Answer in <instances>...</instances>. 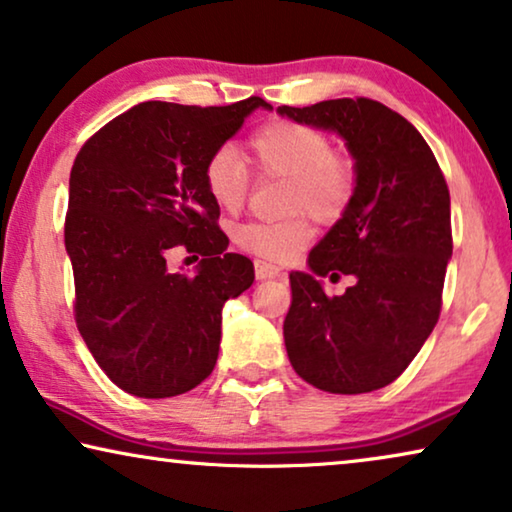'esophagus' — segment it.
Here are the masks:
<instances>
[{"label":"esophagus","mask_w":512,"mask_h":512,"mask_svg":"<svg viewBox=\"0 0 512 512\" xmlns=\"http://www.w3.org/2000/svg\"><path fill=\"white\" fill-rule=\"evenodd\" d=\"M254 265H256V279H272V277H277L279 272H282L277 268V265L265 263V261H256Z\"/></svg>","instance_id":"esophagus-1"}]
</instances>
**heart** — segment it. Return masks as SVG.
Here are the masks:
<instances>
[{"instance_id":"b5f03b06","label":"heart","mask_w":512,"mask_h":512,"mask_svg":"<svg viewBox=\"0 0 512 512\" xmlns=\"http://www.w3.org/2000/svg\"><path fill=\"white\" fill-rule=\"evenodd\" d=\"M251 165L263 177H286V209L310 212L314 219L333 223L347 212L356 191V167L347 153L333 151L324 132L296 121H272L249 137ZM202 181L216 205L237 212L249 195V170L233 146H219L202 167ZM312 240L305 216L268 223L251 221L235 230L244 251L289 261Z\"/></svg>"}]
</instances>
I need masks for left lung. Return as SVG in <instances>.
Returning a JSON list of instances; mask_svg holds the SVG:
<instances>
[{
  "label": "left lung",
  "instance_id": "1",
  "mask_svg": "<svg viewBox=\"0 0 512 512\" xmlns=\"http://www.w3.org/2000/svg\"><path fill=\"white\" fill-rule=\"evenodd\" d=\"M347 142L356 191L342 219L291 272L284 345L296 373L328 394H368L396 380L440 317L452 256L450 191L412 123L368 97L279 107ZM354 274L342 297L317 276Z\"/></svg>",
  "mask_w": 512,
  "mask_h": 512
}]
</instances>
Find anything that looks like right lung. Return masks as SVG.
<instances>
[{
    "label": "right lung",
    "mask_w": 512,
    "mask_h": 512,
    "mask_svg": "<svg viewBox=\"0 0 512 512\" xmlns=\"http://www.w3.org/2000/svg\"><path fill=\"white\" fill-rule=\"evenodd\" d=\"M258 107L272 109L261 97L142 102L76 153L65 219L74 319L97 366L132 396H179L209 377L223 305L254 284V263L226 251L202 167ZM177 246L203 256L195 276L166 268Z\"/></svg>",
    "instance_id": "obj_1"
}]
</instances>
